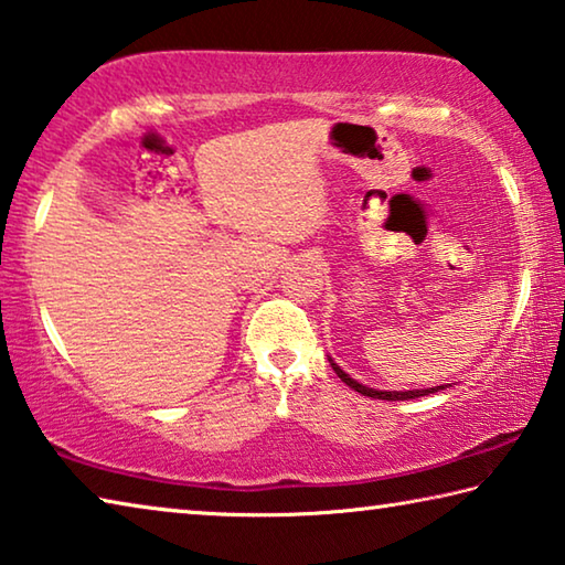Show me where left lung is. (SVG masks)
<instances>
[{
    "instance_id": "obj_1",
    "label": "left lung",
    "mask_w": 565,
    "mask_h": 565,
    "mask_svg": "<svg viewBox=\"0 0 565 565\" xmlns=\"http://www.w3.org/2000/svg\"><path fill=\"white\" fill-rule=\"evenodd\" d=\"M328 360H330V364H332L334 374H338V377H340L344 384H348V387H352L354 392H360V394H364V397H372V399L404 402V399H417V397H424V394H434V392L444 390V384H441V387H429V390H407V392H384V390H372V387H367V384H360L358 380H352L348 372L340 370V364L334 362L332 358H328Z\"/></svg>"
}]
</instances>
